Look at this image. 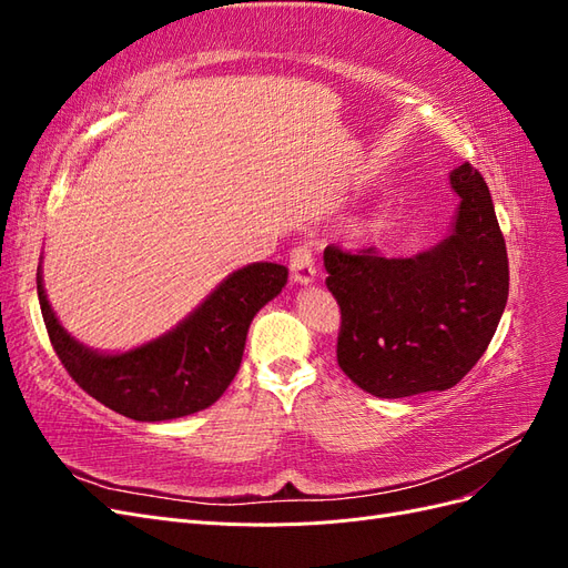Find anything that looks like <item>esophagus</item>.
<instances>
[{
  "label": "esophagus",
  "instance_id": "34e87169",
  "mask_svg": "<svg viewBox=\"0 0 568 568\" xmlns=\"http://www.w3.org/2000/svg\"><path fill=\"white\" fill-rule=\"evenodd\" d=\"M288 267H291V280L301 286L313 284L317 277V267H315V255L311 251V246H296L291 251L288 257Z\"/></svg>",
  "mask_w": 568,
  "mask_h": 568
}]
</instances>
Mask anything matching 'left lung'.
<instances>
[{"instance_id": "8db88e82", "label": "left lung", "mask_w": 568, "mask_h": 568, "mask_svg": "<svg viewBox=\"0 0 568 568\" xmlns=\"http://www.w3.org/2000/svg\"><path fill=\"white\" fill-rule=\"evenodd\" d=\"M450 184L459 209L436 246L409 257L324 248L326 288L341 305L338 367L376 398L453 388L505 313L509 263L488 184L469 163Z\"/></svg>"}]
</instances>
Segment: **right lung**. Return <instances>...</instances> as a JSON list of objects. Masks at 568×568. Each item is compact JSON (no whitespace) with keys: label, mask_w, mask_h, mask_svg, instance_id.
Instances as JSON below:
<instances>
[{"label":"right lung","mask_w":568,"mask_h":568,"mask_svg":"<svg viewBox=\"0 0 568 568\" xmlns=\"http://www.w3.org/2000/svg\"><path fill=\"white\" fill-rule=\"evenodd\" d=\"M288 270L253 263L222 280L175 329L125 353L82 346L51 311L38 267L47 334L65 372L101 405L134 422H165L211 407L242 365L248 326L286 286Z\"/></svg>","instance_id":"obj_1"}]
</instances>
